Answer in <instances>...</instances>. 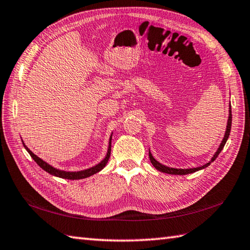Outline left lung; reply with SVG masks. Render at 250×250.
<instances>
[{"mask_svg": "<svg viewBox=\"0 0 250 250\" xmlns=\"http://www.w3.org/2000/svg\"><path fill=\"white\" fill-rule=\"evenodd\" d=\"M231 125H232V113H231V105H230V106H229V117H228L227 129H226V133H225L224 139H222V141H221V143H220V145H219V148H218V149H217V151L215 152V155L213 156V158L210 159V161L207 162L206 164H204V166L199 167H193V168H175V167H169L164 166V164H162V163H160L159 161H157L156 159L152 157L151 152L149 151L150 162H151L152 166L158 169V171L163 172V173H167V174H171V175H186V174H191V173H194V172H196V171H200V169H203V168L208 167L209 164H210L211 162H213L214 160H216V158L218 157L220 151H221L222 149H224L226 143H227L228 139H229L230 131H231Z\"/></svg>", "mask_w": 250, "mask_h": 250, "instance_id": "obj_1", "label": "left lung"}]
</instances>
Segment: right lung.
<instances>
[{"label":"right lung","mask_w":250,"mask_h":250,"mask_svg":"<svg viewBox=\"0 0 250 250\" xmlns=\"http://www.w3.org/2000/svg\"><path fill=\"white\" fill-rule=\"evenodd\" d=\"M111 136H113V133L110 134V137H109V142H108V148H107V152H106V156L104 157V159L102 161H101L100 163L95 164L94 167H91L89 168H86V169H82V171H74V172H70V171H64V169H59L55 167L50 166L49 163H47L46 161L42 160V159L40 157H37L36 155H34L33 152H32L28 147L25 146V144L22 141V144H23V147L26 149V151H28L30 153V156L32 157V159L39 164V166L44 169V171H46L47 173H49L50 175H54V176L56 177H60V178H64V179H83V178H87V177H90L92 176V175L99 173L100 171H102V169L105 167L106 164H107L108 162V159L110 157V150H111Z\"/></svg>","instance_id":"add662e5"}]
</instances>
